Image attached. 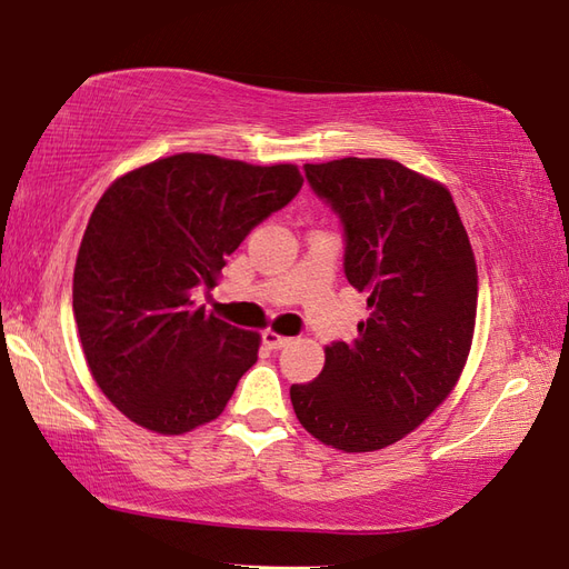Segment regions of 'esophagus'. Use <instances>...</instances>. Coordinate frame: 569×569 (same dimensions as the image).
<instances>
[{
    "label": "esophagus",
    "instance_id": "34e87169",
    "mask_svg": "<svg viewBox=\"0 0 569 569\" xmlns=\"http://www.w3.org/2000/svg\"><path fill=\"white\" fill-rule=\"evenodd\" d=\"M262 341H264V347H270V349H282L289 345V337L277 335V331H264Z\"/></svg>",
    "mask_w": 569,
    "mask_h": 569
}]
</instances>
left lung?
Listing matches in <instances>:
<instances>
[{
	"instance_id": "left-lung-1",
	"label": "left lung",
	"mask_w": 569,
	"mask_h": 569,
	"mask_svg": "<svg viewBox=\"0 0 569 569\" xmlns=\"http://www.w3.org/2000/svg\"><path fill=\"white\" fill-rule=\"evenodd\" d=\"M307 183L345 228V274L367 295L353 341H331L319 377L289 399L309 433L347 453L401 441L466 367L478 270L456 202L441 183L386 158L305 166Z\"/></svg>"
}]
</instances>
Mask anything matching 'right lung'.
Segmentation results:
<instances>
[{"label":"right lung","mask_w":569,"mask_h":569,"mask_svg":"<svg viewBox=\"0 0 569 569\" xmlns=\"http://www.w3.org/2000/svg\"><path fill=\"white\" fill-rule=\"evenodd\" d=\"M302 183L289 163L178 153L103 192L73 270V317L96 383L133 423L178 436L228 406L260 335L208 315L196 295Z\"/></svg>","instance_id":"right-lung-1"}]
</instances>
